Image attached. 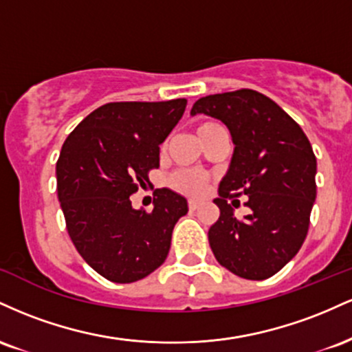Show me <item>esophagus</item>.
Returning <instances> with one entry per match:
<instances>
[{
	"label": "esophagus",
	"instance_id": "34e87169",
	"mask_svg": "<svg viewBox=\"0 0 352 352\" xmlns=\"http://www.w3.org/2000/svg\"><path fill=\"white\" fill-rule=\"evenodd\" d=\"M200 207V201L199 200H195V199H190L188 200V208L190 210H197Z\"/></svg>",
	"mask_w": 352,
	"mask_h": 352
}]
</instances>
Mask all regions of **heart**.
Here are the masks:
<instances>
[{
	"instance_id": "heart-1",
	"label": "heart",
	"mask_w": 352,
	"mask_h": 352,
	"mask_svg": "<svg viewBox=\"0 0 352 352\" xmlns=\"http://www.w3.org/2000/svg\"><path fill=\"white\" fill-rule=\"evenodd\" d=\"M212 124H204L200 125L199 131H201L204 127ZM205 184H207V177L204 173L195 172V170H182L177 172L175 175L170 179V185L175 190H179L182 193H187V195H197L204 190Z\"/></svg>"
}]
</instances>
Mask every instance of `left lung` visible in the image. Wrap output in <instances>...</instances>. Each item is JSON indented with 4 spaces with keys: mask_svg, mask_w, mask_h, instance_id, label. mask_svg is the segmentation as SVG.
I'll use <instances>...</instances> for the list:
<instances>
[{
    "mask_svg": "<svg viewBox=\"0 0 352 352\" xmlns=\"http://www.w3.org/2000/svg\"><path fill=\"white\" fill-rule=\"evenodd\" d=\"M190 114L221 120L233 155L213 201L208 230L217 261L246 280H266L300 252L316 200V157L302 129L260 92L240 89L201 98ZM243 192L250 213L236 219L228 199Z\"/></svg>",
    "mask_w": 352,
    "mask_h": 352,
    "instance_id": "8db88e82",
    "label": "left lung"
}]
</instances>
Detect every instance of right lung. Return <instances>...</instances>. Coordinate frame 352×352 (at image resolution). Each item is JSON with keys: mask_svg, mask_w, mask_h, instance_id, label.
Listing matches in <instances>:
<instances>
[{"mask_svg": "<svg viewBox=\"0 0 352 352\" xmlns=\"http://www.w3.org/2000/svg\"><path fill=\"white\" fill-rule=\"evenodd\" d=\"M185 106V99L104 104L63 144L56 179L67 232L84 261L109 281L134 283L155 272L173 227L187 215V199L170 188L153 192L151 213L129 199L159 168V145Z\"/></svg>", "mask_w": 352, "mask_h": 352, "instance_id": "obj_1", "label": "right lung"}]
</instances>
